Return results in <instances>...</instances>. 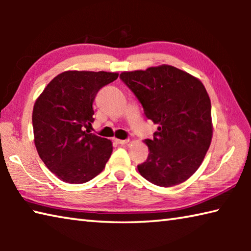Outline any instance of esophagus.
Segmentation results:
<instances>
[{"instance_id":"34e87169","label":"esophagus","mask_w":251,"mask_h":251,"mask_svg":"<svg viewBox=\"0 0 251 251\" xmlns=\"http://www.w3.org/2000/svg\"><path fill=\"white\" fill-rule=\"evenodd\" d=\"M114 141H115V143L118 144V145H125V144L129 142L128 139H117V138L114 139Z\"/></svg>"}]
</instances>
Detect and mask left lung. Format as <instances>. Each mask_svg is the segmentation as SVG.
Here are the masks:
<instances>
[{
  "label": "left lung",
  "mask_w": 251,
  "mask_h": 251,
  "mask_svg": "<svg viewBox=\"0 0 251 251\" xmlns=\"http://www.w3.org/2000/svg\"><path fill=\"white\" fill-rule=\"evenodd\" d=\"M120 78L148 120L158 125L145 141L150 154L137 166L139 174L160 187L181 184L199 168L210 146L211 105L205 86L171 65L124 72Z\"/></svg>",
  "instance_id": "8db88e82"
}]
</instances>
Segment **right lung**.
I'll use <instances>...</instances> for the list:
<instances>
[{
	"mask_svg": "<svg viewBox=\"0 0 251 251\" xmlns=\"http://www.w3.org/2000/svg\"><path fill=\"white\" fill-rule=\"evenodd\" d=\"M117 73L67 71L49 83L33 108L34 143L41 159L59 179L84 184L103 171L112 142L84 130L94 122L95 96Z\"/></svg>",
	"mask_w": 251,
	"mask_h": 251,
	"instance_id": "right-lung-1",
	"label": "right lung"
}]
</instances>
